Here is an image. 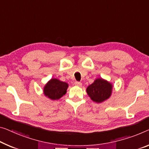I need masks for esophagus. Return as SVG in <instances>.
Instances as JSON below:
<instances>
[{
	"instance_id": "1",
	"label": "esophagus",
	"mask_w": 149,
	"mask_h": 149,
	"mask_svg": "<svg viewBox=\"0 0 149 149\" xmlns=\"http://www.w3.org/2000/svg\"><path fill=\"white\" fill-rule=\"evenodd\" d=\"M74 84L77 86H82V83H81V82H75Z\"/></svg>"
}]
</instances>
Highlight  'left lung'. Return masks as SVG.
<instances>
[{
  "mask_svg": "<svg viewBox=\"0 0 149 149\" xmlns=\"http://www.w3.org/2000/svg\"><path fill=\"white\" fill-rule=\"evenodd\" d=\"M113 92V84L102 78L97 79L86 88L89 97L93 101L100 103L108 99Z\"/></svg>",
  "mask_w": 149,
  "mask_h": 149,
  "instance_id": "8db88e82",
  "label": "left lung"
}]
</instances>
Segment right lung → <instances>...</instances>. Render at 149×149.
I'll return each mask as SVG.
<instances>
[{"instance_id": "1", "label": "right lung", "mask_w": 149, "mask_h": 149, "mask_svg": "<svg viewBox=\"0 0 149 149\" xmlns=\"http://www.w3.org/2000/svg\"><path fill=\"white\" fill-rule=\"evenodd\" d=\"M68 87V83L57 79H51L45 84L43 93L45 97L52 100H58L67 93Z\"/></svg>"}]
</instances>
